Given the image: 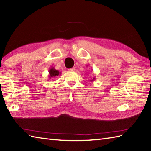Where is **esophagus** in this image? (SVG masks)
<instances>
[{"mask_svg":"<svg viewBox=\"0 0 151 151\" xmlns=\"http://www.w3.org/2000/svg\"><path fill=\"white\" fill-rule=\"evenodd\" d=\"M68 70H69V71H75V67H73V68L69 69Z\"/></svg>","mask_w":151,"mask_h":151,"instance_id":"obj_1","label":"esophagus"}]
</instances>
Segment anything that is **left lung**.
<instances>
[{
    "instance_id": "8db88e82",
    "label": "left lung",
    "mask_w": 151,
    "mask_h": 151,
    "mask_svg": "<svg viewBox=\"0 0 151 151\" xmlns=\"http://www.w3.org/2000/svg\"><path fill=\"white\" fill-rule=\"evenodd\" d=\"M95 76H94V77H93V79L90 80V81L91 82H93L95 81Z\"/></svg>"
}]
</instances>
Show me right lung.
I'll use <instances>...</instances> for the list:
<instances>
[{
	"instance_id": "right-lung-1",
	"label": "right lung",
	"mask_w": 151,
	"mask_h": 151,
	"mask_svg": "<svg viewBox=\"0 0 151 151\" xmlns=\"http://www.w3.org/2000/svg\"><path fill=\"white\" fill-rule=\"evenodd\" d=\"M49 78L51 79L54 77H56V76H60L61 75V72H60L59 70H58L56 69H54V67H51L50 68L49 70Z\"/></svg>"
}]
</instances>
